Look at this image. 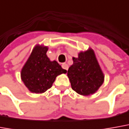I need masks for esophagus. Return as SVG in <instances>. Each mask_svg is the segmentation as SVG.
I'll return each mask as SVG.
<instances>
[{
    "instance_id": "1",
    "label": "esophagus",
    "mask_w": 129,
    "mask_h": 129,
    "mask_svg": "<svg viewBox=\"0 0 129 129\" xmlns=\"http://www.w3.org/2000/svg\"><path fill=\"white\" fill-rule=\"evenodd\" d=\"M62 68H63V69H65V70H68V66L66 63H62Z\"/></svg>"
}]
</instances>
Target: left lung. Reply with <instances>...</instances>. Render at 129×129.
I'll return each mask as SVG.
<instances>
[{
  "instance_id": "1",
  "label": "left lung",
  "mask_w": 129,
  "mask_h": 129,
  "mask_svg": "<svg viewBox=\"0 0 129 129\" xmlns=\"http://www.w3.org/2000/svg\"><path fill=\"white\" fill-rule=\"evenodd\" d=\"M73 61L67 73L72 89L84 96L94 94L105 79L94 51L89 49L81 51L78 57H73Z\"/></svg>"
}]
</instances>
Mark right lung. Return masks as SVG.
<instances>
[{"mask_svg":"<svg viewBox=\"0 0 129 129\" xmlns=\"http://www.w3.org/2000/svg\"><path fill=\"white\" fill-rule=\"evenodd\" d=\"M47 46L37 45L21 71V79L33 93H43L51 87L56 78L66 70L57 61H51L46 56Z\"/></svg>","mask_w":129,"mask_h":129,"instance_id":"right-lung-1","label":"right lung"}]
</instances>
